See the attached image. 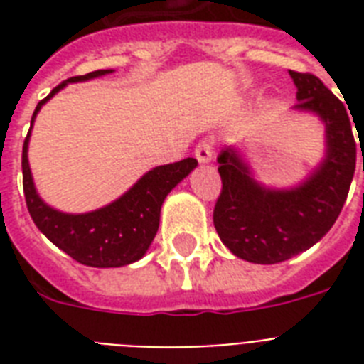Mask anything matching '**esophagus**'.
Returning <instances> with one entry per match:
<instances>
[{"instance_id":"obj_1","label":"esophagus","mask_w":364,"mask_h":364,"mask_svg":"<svg viewBox=\"0 0 364 364\" xmlns=\"http://www.w3.org/2000/svg\"><path fill=\"white\" fill-rule=\"evenodd\" d=\"M194 156L198 159L200 164H208L213 159V139H202L194 149Z\"/></svg>"}]
</instances>
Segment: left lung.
I'll list each match as a JSON object with an SVG mask.
<instances>
[{"mask_svg":"<svg viewBox=\"0 0 364 364\" xmlns=\"http://www.w3.org/2000/svg\"><path fill=\"white\" fill-rule=\"evenodd\" d=\"M299 104L325 124L327 153L308 179L291 188L260 185L232 147L217 156L223 188L213 210L221 242L255 264H276L302 253L331 230L350 193L357 147L346 105L311 73L289 70ZM364 170V159H363Z\"/></svg>","mask_w":364,"mask_h":364,"instance_id":"1","label":"left lung"}]
</instances>
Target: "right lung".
<instances>
[{"instance_id": "obj_1", "label": "right lung", "mask_w": 364, "mask_h": 364, "mask_svg": "<svg viewBox=\"0 0 364 364\" xmlns=\"http://www.w3.org/2000/svg\"><path fill=\"white\" fill-rule=\"evenodd\" d=\"M107 73L113 71L98 70L87 75L70 77L68 81L60 82L47 98L37 104L31 117V126L39 109L65 85L88 81ZM31 126L22 147V185H24L26 205L36 227L56 247L85 266L119 268L141 259L159 230L162 202L171 188L177 183H181L198 166V160L183 159L173 164L156 166L115 202L88 213H77V215L64 213L45 204L33 185L30 162H28Z\"/></svg>"}]
</instances>
